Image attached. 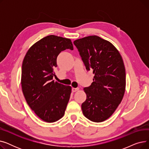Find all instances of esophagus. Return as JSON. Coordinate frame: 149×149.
Here are the masks:
<instances>
[{
    "label": "esophagus",
    "instance_id": "obj_1",
    "mask_svg": "<svg viewBox=\"0 0 149 149\" xmlns=\"http://www.w3.org/2000/svg\"><path fill=\"white\" fill-rule=\"evenodd\" d=\"M79 90V88H72V92H75L78 91Z\"/></svg>",
    "mask_w": 149,
    "mask_h": 149
}]
</instances>
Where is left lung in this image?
Returning <instances> with one entry per match:
<instances>
[{
  "label": "left lung",
  "instance_id": "1",
  "mask_svg": "<svg viewBox=\"0 0 149 149\" xmlns=\"http://www.w3.org/2000/svg\"><path fill=\"white\" fill-rule=\"evenodd\" d=\"M74 44L87 70L94 74L91 85L84 88L86 100L81 104L83 115L93 122L110 117L123 100L126 70L121 55L111 43L97 36L78 39Z\"/></svg>",
  "mask_w": 149,
  "mask_h": 149
}]
</instances>
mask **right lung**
Returning a JSON list of instances; mask_svg holds the SVG:
<instances>
[{
  "label": "right lung",
  "mask_w": 149,
  "mask_h": 149,
  "mask_svg": "<svg viewBox=\"0 0 149 149\" xmlns=\"http://www.w3.org/2000/svg\"><path fill=\"white\" fill-rule=\"evenodd\" d=\"M66 49H74L70 39L46 36L31 47L22 63L23 95L35 113L48 123L63 116L71 93V87L53 80L57 56Z\"/></svg>",
  "instance_id": "1"
}]
</instances>
